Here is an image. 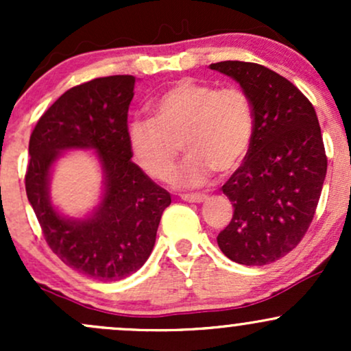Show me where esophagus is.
<instances>
[{
  "instance_id": "1",
  "label": "esophagus",
  "mask_w": 351,
  "mask_h": 351,
  "mask_svg": "<svg viewBox=\"0 0 351 351\" xmlns=\"http://www.w3.org/2000/svg\"><path fill=\"white\" fill-rule=\"evenodd\" d=\"M181 199L188 201V203H203L208 199V196L203 193H189V195H181Z\"/></svg>"
}]
</instances>
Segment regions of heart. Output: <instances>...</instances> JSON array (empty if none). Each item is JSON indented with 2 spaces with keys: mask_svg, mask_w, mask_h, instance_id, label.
<instances>
[{
  "mask_svg": "<svg viewBox=\"0 0 351 351\" xmlns=\"http://www.w3.org/2000/svg\"><path fill=\"white\" fill-rule=\"evenodd\" d=\"M152 112L128 122V145L148 175L167 181L183 143L188 156L173 178L180 188L201 186L215 170H236L256 132L252 102L239 87L181 79L153 99Z\"/></svg>",
  "mask_w": 351,
  "mask_h": 351,
  "instance_id": "b5f03b06",
  "label": "heart"
}]
</instances>
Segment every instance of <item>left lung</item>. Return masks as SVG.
Wrapping results in <instances>:
<instances>
[{"mask_svg":"<svg viewBox=\"0 0 351 351\" xmlns=\"http://www.w3.org/2000/svg\"><path fill=\"white\" fill-rule=\"evenodd\" d=\"M209 69L234 79L256 115L247 156L221 188L234 213L217 245L237 264H271L300 243L320 199L327 155L315 108L261 64L224 60Z\"/></svg>","mask_w":351,"mask_h":351,"instance_id":"1","label":"left lung"}]
</instances>
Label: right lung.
Instances as JSON below:
<instances>
[{
    "instance_id": "obj_1",
    "label": "right lung",
    "mask_w": 351,
    "mask_h": 351,
    "mask_svg": "<svg viewBox=\"0 0 351 351\" xmlns=\"http://www.w3.org/2000/svg\"><path fill=\"white\" fill-rule=\"evenodd\" d=\"M134 75H108L64 92L29 138L26 195L52 252L84 276L112 282L138 271L155 245L167 189L152 181L127 140ZM94 149L104 175L101 203L84 218H67L49 195L50 171L64 151Z\"/></svg>"
}]
</instances>
